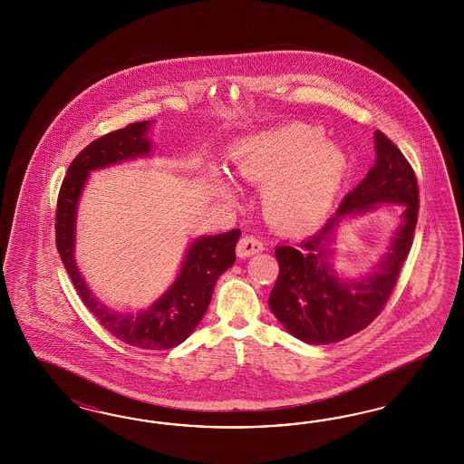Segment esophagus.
<instances>
[{"instance_id":"34e87169","label":"esophagus","mask_w":464,"mask_h":464,"mask_svg":"<svg viewBox=\"0 0 464 464\" xmlns=\"http://www.w3.org/2000/svg\"><path fill=\"white\" fill-rule=\"evenodd\" d=\"M260 252H264V243L255 237H245L239 239L237 245V255L239 258H248Z\"/></svg>"}]
</instances>
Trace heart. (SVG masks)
<instances>
[{"instance_id": "b5f03b06", "label": "heart", "mask_w": 464, "mask_h": 464, "mask_svg": "<svg viewBox=\"0 0 464 464\" xmlns=\"http://www.w3.org/2000/svg\"><path fill=\"white\" fill-rule=\"evenodd\" d=\"M227 156L237 177L262 187L264 214L287 233H308L324 223L351 167L338 144L304 124L241 138ZM214 185L223 198L237 200L225 175H216Z\"/></svg>"}]
</instances>
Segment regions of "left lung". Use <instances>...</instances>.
<instances>
[{
  "mask_svg": "<svg viewBox=\"0 0 464 464\" xmlns=\"http://www.w3.org/2000/svg\"><path fill=\"white\" fill-rule=\"evenodd\" d=\"M376 160L338 208L337 214L299 245L276 248L279 277L268 308L282 326L304 343L328 345L361 332L388 301L407 258L419 214V187L405 156L382 132H374ZM400 205L404 212L387 252L371 273L347 278L334 270V239L343 220Z\"/></svg>",
  "mask_w": 464,
  "mask_h": 464,
  "instance_id": "8db88e82",
  "label": "left lung"
}]
</instances>
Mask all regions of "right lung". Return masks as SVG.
I'll list each match as a JSON object with an SVG mask.
<instances>
[{"label":"right lung","instance_id":"add662e5","mask_svg":"<svg viewBox=\"0 0 464 464\" xmlns=\"http://www.w3.org/2000/svg\"><path fill=\"white\" fill-rule=\"evenodd\" d=\"M153 126L155 121H144L109 132L72 160L57 198L56 246L86 308L113 337L146 351H167L190 337L206 314L216 282L237 260L239 229L192 239L169 289L138 313L103 304L88 287L76 264V218L90 173L151 156L155 151V142L150 138Z\"/></svg>","mask_w":464,"mask_h":464}]
</instances>
